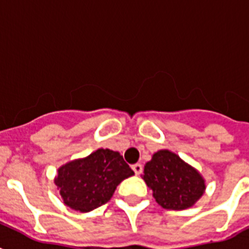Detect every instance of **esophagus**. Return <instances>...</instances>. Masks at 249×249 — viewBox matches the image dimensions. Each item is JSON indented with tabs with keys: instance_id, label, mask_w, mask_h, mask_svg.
I'll return each instance as SVG.
<instances>
[{
	"instance_id": "34e87169",
	"label": "esophagus",
	"mask_w": 249,
	"mask_h": 249,
	"mask_svg": "<svg viewBox=\"0 0 249 249\" xmlns=\"http://www.w3.org/2000/svg\"><path fill=\"white\" fill-rule=\"evenodd\" d=\"M132 169H133L136 175L138 176V175H141V173H142V171H143V166H142L141 163H136V164H133V166H132Z\"/></svg>"
}]
</instances>
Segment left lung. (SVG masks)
I'll use <instances>...</instances> for the list:
<instances>
[{
    "label": "left lung",
    "instance_id": "1",
    "mask_svg": "<svg viewBox=\"0 0 249 249\" xmlns=\"http://www.w3.org/2000/svg\"><path fill=\"white\" fill-rule=\"evenodd\" d=\"M142 178L156 202L167 210L190 208L206 191V181L199 171L169 149L153 153L144 164Z\"/></svg>",
    "mask_w": 249,
    "mask_h": 249
}]
</instances>
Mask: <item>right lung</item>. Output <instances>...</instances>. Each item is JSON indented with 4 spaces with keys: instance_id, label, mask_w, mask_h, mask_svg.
<instances>
[{
    "instance_id": "right-lung-1",
    "label": "right lung",
    "mask_w": 249,
    "mask_h": 249,
    "mask_svg": "<svg viewBox=\"0 0 249 249\" xmlns=\"http://www.w3.org/2000/svg\"><path fill=\"white\" fill-rule=\"evenodd\" d=\"M133 175L120 152L98 148L87 157L62 164L54 183L66 206L87 213L108 202L118 184Z\"/></svg>"
}]
</instances>
